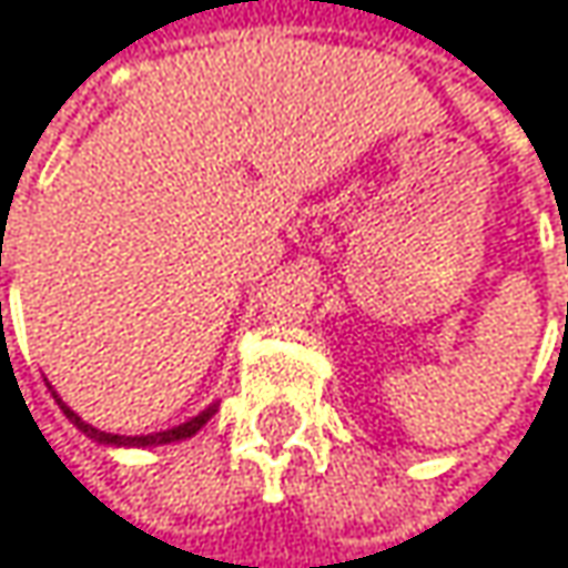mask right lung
Wrapping results in <instances>:
<instances>
[{
	"label": "right lung",
	"instance_id": "right-lung-1",
	"mask_svg": "<svg viewBox=\"0 0 568 568\" xmlns=\"http://www.w3.org/2000/svg\"><path fill=\"white\" fill-rule=\"evenodd\" d=\"M58 406L64 409V416L78 426L80 433H87L90 438H97V442H103V445H165V442H181V438H191L214 413H217V406H207L204 413H197L194 419H187L184 426H175V429H169V433H155V436H113V433H100V429H93V426H87L83 419H80L78 413L71 409V406H64L61 399H58Z\"/></svg>",
	"mask_w": 568,
	"mask_h": 568
}]
</instances>
